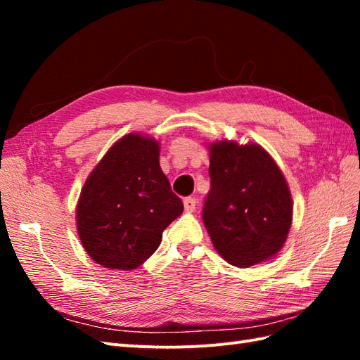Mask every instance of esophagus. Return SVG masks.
<instances>
[{
    "label": "esophagus",
    "instance_id": "obj_1",
    "mask_svg": "<svg viewBox=\"0 0 360 360\" xmlns=\"http://www.w3.org/2000/svg\"><path fill=\"white\" fill-rule=\"evenodd\" d=\"M196 204H198L196 198L188 196V198H186V200H184V209H186L187 212H193V210L196 209Z\"/></svg>",
    "mask_w": 360,
    "mask_h": 360
}]
</instances>
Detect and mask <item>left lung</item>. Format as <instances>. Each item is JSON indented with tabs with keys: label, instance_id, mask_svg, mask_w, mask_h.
Instances as JSON below:
<instances>
[{
	"label": "left lung",
	"instance_id": "obj_1",
	"mask_svg": "<svg viewBox=\"0 0 360 360\" xmlns=\"http://www.w3.org/2000/svg\"><path fill=\"white\" fill-rule=\"evenodd\" d=\"M209 174L202 221L218 254L238 267L272 258L292 223L289 187L274 159L255 143L217 142Z\"/></svg>",
	"mask_w": 360,
	"mask_h": 360
}]
</instances>
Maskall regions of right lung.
Wrapping results in <instances>:
<instances>
[{"label":"right lung","instance_id":"right-lung-1","mask_svg":"<svg viewBox=\"0 0 360 360\" xmlns=\"http://www.w3.org/2000/svg\"><path fill=\"white\" fill-rule=\"evenodd\" d=\"M184 204L160 170L159 143L127 134L89 174L77 204V231L96 263L129 271L155 254Z\"/></svg>","mask_w":360,"mask_h":360}]
</instances>
